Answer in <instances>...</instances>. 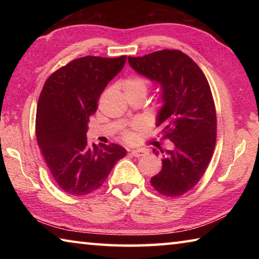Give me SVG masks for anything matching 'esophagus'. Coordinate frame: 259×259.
Returning <instances> with one entry per match:
<instances>
[{
  "label": "esophagus",
  "instance_id": "obj_1",
  "mask_svg": "<svg viewBox=\"0 0 259 259\" xmlns=\"http://www.w3.org/2000/svg\"><path fill=\"white\" fill-rule=\"evenodd\" d=\"M131 154H133L136 157H142L144 155H146L147 152L144 151V150H135V151L131 152Z\"/></svg>",
  "mask_w": 259,
  "mask_h": 259
}]
</instances>
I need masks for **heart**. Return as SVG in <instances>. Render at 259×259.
Listing matches in <instances>:
<instances>
[{
    "instance_id": "obj_1",
    "label": "heart",
    "mask_w": 259,
    "mask_h": 259,
    "mask_svg": "<svg viewBox=\"0 0 259 259\" xmlns=\"http://www.w3.org/2000/svg\"><path fill=\"white\" fill-rule=\"evenodd\" d=\"M148 87H150L148 80L142 75H130L123 81V89L125 94L142 93L146 95ZM122 137H123L125 142H133L136 137V135L133 133V131L126 130L124 131L123 135H122Z\"/></svg>"
}]
</instances>
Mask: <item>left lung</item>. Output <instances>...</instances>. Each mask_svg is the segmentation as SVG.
Returning a JSON list of instances; mask_svg holds the SVG:
<instances>
[{"label":"left lung","mask_w":259,"mask_h":259,"mask_svg":"<svg viewBox=\"0 0 259 259\" xmlns=\"http://www.w3.org/2000/svg\"><path fill=\"white\" fill-rule=\"evenodd\" d=\"M128 60L136 72L160 84L156 125H162V139L174 144L172 150H161L162 169L151 184L168 198L182 196L203 176L216 145L217 116L208 80L181 50L164 49Z\"/></svg>","instance_id":"1"}]
</instances>
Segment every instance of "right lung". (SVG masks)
Instances as JSON below:
<instances>
[{
  "label": "right lung",
  "instance_id": "right-lung-1",
  "mask_svg": "<svg viewBox=\"0 0 259 259\" xmlns=\"http://www.w3.org/2000/svg\"><path fill=\"white\" fill-rule=\"evenodd\" d=\"M125 60L126 56L82 57L57 69L43 85L35 121L37 144L52 177L67 194L98 190L126 154L117 144L91 147L87 142L89 117Z\"/></svg>",
  "mask_w": 259,
  "mask_h": 259
}]
</instances>
